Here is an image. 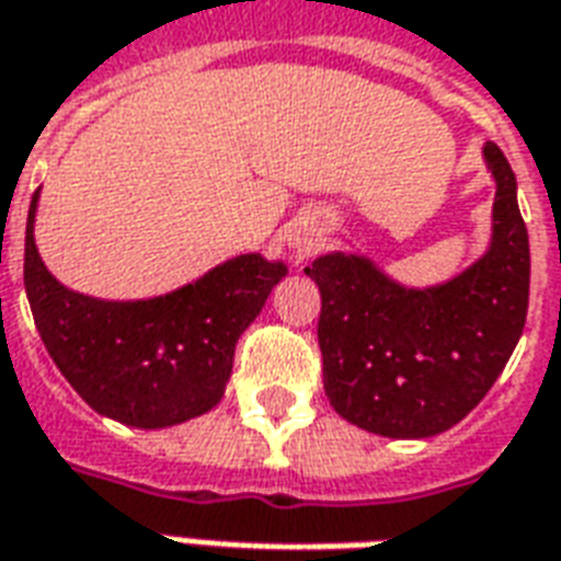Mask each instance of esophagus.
Instances as JSON below:
<instances>
[{"instance_id":"1","label":"esophagus","mask_w":561,"mask_h":561,"mask_svg":"<svg viewBox=\"0 0 561 561\" xmlns=\"http://www.w3.org/2000/svg\"><path fill=\"white\" fill-rule=\"evenodd\" d=\"M293 245H296L298 251H307V248L313 245V239H307V236H298V239H293Z\"/></svg>"}]
</instances>
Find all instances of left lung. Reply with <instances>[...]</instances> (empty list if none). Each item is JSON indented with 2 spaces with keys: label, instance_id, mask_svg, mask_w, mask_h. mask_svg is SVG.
Here are the masks:
<instances>
[{
  "label": "left lung",
  "instance_id": "1",
  "mask_svg": "<svg viewBox=\"0 0 561 561\" xmlns=\"http://www.w3.org/2000/svg\"><path fill=\"white\" fill-rule=\"evenodd\" d=\"M482 156L496 183L491 245L461 275L414 289L369 256L343 251L305 268L322 296L325 396L336 414L373 435L414 440L461 423L524 334L529 236L515 171L494 141Z\"/></svg>",
  "mask_w": 561,
  "mask_h": 561
}]
</instances>
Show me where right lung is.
I'll list each match as a JSON object with an SVG mask.
<instances>
[{
  "mask_svg": "<svg viewBox=\"0 0 561 561\" xmlns=\"http://www.w3.org/2000/svg\"><path fill=\"white\" fill-rule=\"evenodd\" d=\"M37 192L25 221V296L61 376L96 414L136 428H168L221 402L242 336L284 263L242 254L195 284L145 301H103L49 275L35 245Z\"/></svg>",
  "mask_w": 561,
  "mask_h": 561,
  "instance_id": "right-lung-1",
  "label": "right lung"
}]
</instances>
